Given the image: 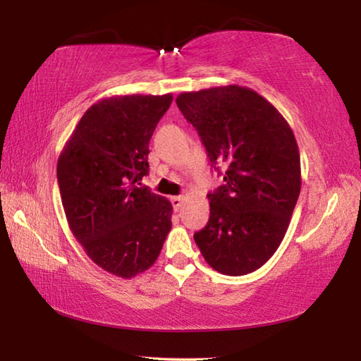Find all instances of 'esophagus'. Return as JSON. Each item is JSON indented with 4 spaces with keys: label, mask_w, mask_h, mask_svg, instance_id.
Instances as JSON below:
<instances>
[{
    "label": "esophagus",
    "mask_w": 361,
    "mask_h": 361,
    "mask_svg": "<svg viewBox=\"0 0 361 361\" xmlns=\"http://www.w3.org/2000/svg\"><path fill=\"white\" fill-rule=\"evenodd\" d=\"M170 202H172V205H173V209H175V210H180V209H181V205H183V202H185V199H183L181 195H175V197L170 199Z\"/></svg>",
    "instance_id": "esophagus-1"
}]
</instances>
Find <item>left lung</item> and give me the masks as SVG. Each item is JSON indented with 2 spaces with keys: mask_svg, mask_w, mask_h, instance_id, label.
Masks as SVG:
<instances>
[{
  "mask_svg": "<svg viewBox=\"0 0 361 361\" xmlns=\"http://www.w3.org/2000/svg\"><path fill=\"white\" fill-rule=\"evenodd\" d=\"M224 185L207 194L210 218L194 234L205 261L245 276L277 252L301 191V159L288 122L255 90L212 87L176 97Z\"/></svg>",
  "mask_w": 361,
  "mask_h": 361,
  "instance_id": "left-lung-1",
  "label": "left lung"
}]
</instances>
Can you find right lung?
<instances>
[{
	"label": "right lung",
	"mask_w": 361,
	"mask_h": 361,
	"mask_svg": "<svg viewBox=\"0 0 361 361\" xmlns=\"http://www.w3.org/2000/svg\"><path fill=\"white\" fill-rule=\"evenodd\" d=\"M121 95L84 113L57 162L70 229L97 266L122 279L149 269L172 229V204L142 185L149 140L172 103Z\"/></svg>",
	"instance_id": "obj_1"
}]
</instances>
